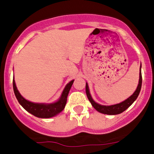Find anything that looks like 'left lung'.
Masks as SVG:
<instances>
[{
	"label": "left lung",
	"mask_w": 154,
	"mask_h": 154,
	"mask_svg": "<svg viewBox=\"0 0 154 154\" xmlns=\"http://www.w3.org/2000/svg\"><path fill=\"white\" fill-rule=\"evenodd\" d=\"M139 82L138 85H137V89L135 90V91L134 92L133 94L131 96L129 97L128 98H127L126 100H125L124 101L121 102V103L114 104V105H111V106H104V105H100V104L96 103L94 100L92 98L91 93L89 91V87H88V83L86 82V87H85V91L86 94H87L88 100H90L92 106L93 108L98 111V112L102 113L104 114H108V115H116V114H119L122 113L123 111L126 110L128 108H129L130 106L133 103V102L137 99V96H138L140 92L141 89V85H142V74H141V64L140 66V74H139Z\"/></svg>",
	"instance_id": "obj_1"
}]
</instances>
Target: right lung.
<instances>
[{"instance_id":"1","label":"right lung","mask_w":154,"mask_h":154,"mask_svg":"<svg viewBox=\"0 0 154 154\" xmlns=\"http://www.w3.org/2000/svg\"><path fill=\"white\" fill-rule=\"evenodd\" d=\"M74 80L70 81L65 86L64 89L61 93L60 98L57 101L51 103H34L29 100H27L22 95L20 94L18 90H17L16 83L14 81V77L13 79V88L14 92L16 95V98L18 100L19 104L24 108L26 111L32 114L38 118H43V119H47L53 116L57 115L60 112H61L66 106L67 96H68L69 92L71 89Z\"/></svg>"}]
</instances>
